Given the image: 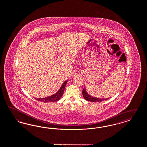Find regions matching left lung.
<instances>
[{
    "mask_svg": "<svg viewBox=\"0 0 147 147\" xmlns=\"http://www.w3.org/2000/svg\"><path fill=\"white\" fill-rule=\"evenodd\" d=\"M82 95L84 99L87 101H92V102H101L102 101L107 100L109 98H99L91 96L86 91L85 87L82 90Z\"/></svg>",
    "mask_w": 147,
    "mask_h": 147,
    "instance_id": "obj_1",
    "label": "left lung"
}]
</instances>
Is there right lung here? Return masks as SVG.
I'll return each mask as SVG.
<instances>
[{
  "label": "right lung",
  "instance_id": "add662e5",
  "mask_svg": "<svg viewBox=\"0 0 147 147\" xmlns=\"http://www.w3.org/2000/svg\"><path fill=\"white\" fill-rule=\"evenodd\" d=\"M67 82H68V80L64 81V82L62 84V86L60 88V89L59 90V91L55 94L50 96L46 97V98H35L38 101H42L44 102H55V101H58L59 99H61V97L62 96Z\"/></svg>",
  "mask_w": 147,
  "mask_h": 147
}]
</instances>
